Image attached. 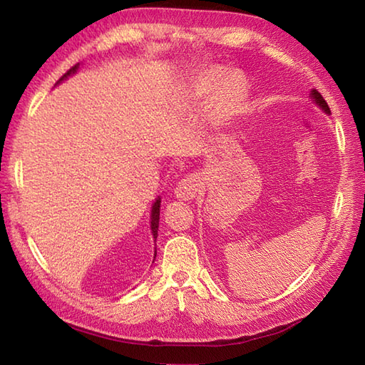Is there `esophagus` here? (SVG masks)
<instances>
[{
    "label": "esophagus",
    "instance_id": "esophagus-1",
    "mask_svg": "<svg viewBox=\"0 0 365 365\" xmlns=\"http://www.w3.org/2000/svg\"><path fill=\"white\" fill-rule=\"evenodd\" d=\"M200 190V180L197 175H187L178 182L175 189V195L181 200H192Z\"/></svg>",
    "mask_w": 365,
    "mask_h": 365
}]
</instances>
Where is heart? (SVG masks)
<instances>
[{"mask_svg":"<svg viewBox=\"0 0 365 365\" xmlns=\"http://www.w3.org/2000/svg\"><path fill=\"white\" fill-rule=\"evenodd\" d=\"M195 96H210V106L217 125H230L244 110L247 87L242 75L226 68H212L201 73L192 87Z\"/></svg>","mask_w":365,"mask_h":365,"instance_id":"1","label":"heart"}]
</instances>
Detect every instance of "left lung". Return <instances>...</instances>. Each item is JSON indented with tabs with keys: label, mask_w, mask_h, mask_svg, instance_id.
<instances>
[{
	"label": "left lung",
	"mask_w": 365,
	"mask_h": 365,
	"mask_svg": "<svg viewBox=\"0 0 365 365\" xmlns=\"http://www.w3.org/2000/svg\"><path fill=\"white\" fill-rule=\"evenodd\" d=\"M311 96H312V98H314V101L315 103H317L319 104V106L323 109V110H325L327 112V114H329V106H328V103L325 101V98H323V96L317 92V91H312L311 92Z\"/></svg>",
	"instance_id": "8db88e82"
}]
</instances>
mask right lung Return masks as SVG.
<instances>
[{
    "label": "right lung",
    "instance_id": "obj_1",
    "mask_svg": "<svg viewBox=\"0 0 365 365\" xmlns=\"http://www.w3.org/2000/svg\"><path fill=\"white\" fill-rule=\"evenodd\" d=\"M78 68V66L71 67L66 75H63L59 81H62L63 78H67L68 75H71V73H75ZM159 209H160V200H156L155 205H153V209H151V232H153V237H158V228H159ZM155 257H156V253H155Z\"/></svg>",
    "mask_w": 365,
    "mask_h": 365
}]
</instances>
